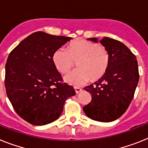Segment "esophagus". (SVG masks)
<instances>
[{"mask_svg": "<svg viewBox=\"0 0 148 148\" xmlns=\"http://www.w3.org/2000/svg\"><path fill=\"white\" fill-rule=\"evenodd\" d=\"M74 90H75L76 93L77 94V93H79V92H80V91H81L82 88H79V87H74Z\"/></svg>", "mask_w": 148, "mask_h": 148, "instance_id": "34e87169", "label": "esophagus"}]
</instances>
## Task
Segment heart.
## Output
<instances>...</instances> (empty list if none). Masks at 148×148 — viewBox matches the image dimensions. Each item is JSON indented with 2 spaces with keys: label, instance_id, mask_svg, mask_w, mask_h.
<instances>
[{
  "label": "heart",
  "instance_id": "1",
  "mask_svg": "<svg viewBox=\"0 0 148 148\" xmlns=\"http://www.w3.org/2000/svg\"><path fill=\"white\" fill-rule=\"evenodd\" d=\"M56 69L62 74L70 72L73 67L78 69L65 77V81L75 86L91 80L97 82L102 79L110 66V54L105 47L89 41L77 39L63 48L56 50L52 56Z\"/></svg>",
  "mask_w": 148,
  "mask_h": 148
}]
</instances>
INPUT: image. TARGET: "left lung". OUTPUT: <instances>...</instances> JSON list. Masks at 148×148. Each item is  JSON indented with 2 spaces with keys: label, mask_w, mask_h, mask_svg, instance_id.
I'll return each mask as SVG.
<instances>
[{
  "label": "left lung",
  "mask_w": 148,
  "mask_h": 148,
  "mask_svg": "<svg viewBox=\"0 0 148 148\" xmlns=\"http://www.w3.org/2000/svg\"><path fill=\"white\" fill-rule=\"evenodd\" d=\"M88 40L97 42V38ZM100 42L110 54V66L102 79L84 88L92 101L83 106V111L92 120L111 122L127 111L133 100L139 79L138 62L122 42L109 37Z\"/></svg>",
  "instance_id": "1"
}]
</instances>
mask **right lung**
Instances as JSON below:
<instances>
[{
    "label": "right lung",
    "instance_id": "right-lung-1",
    "mask_svg": "<svg viewBox=\"0 0 148 148\" xmlns=\"http://www.w3.org/2000/svg\"><path fill=\"white\" fill-rule=\"evenodd\" d=\"M72 38L36 32L10 52L5 67L7 97L18 115L29 124L42 126L58 119L71 86L62 82L53 62V53Z\"/></svg>",
    "mask_w": 148,
    "mask_h": 148
}]
</instances>
